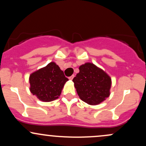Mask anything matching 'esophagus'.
<instances>
[{"label":"esophagus","mask_w":146,"mask_h":146,"mask_svg":"<svg viewBox=\"0 0 146 146\" xmlns=\"http://www.w3.org/2000/svg\"><path fill=\"white\" fill-rule=\"evenodd\" d=\"M73 78H74V75H71V77H69V78H68V79H69V80H72L73 79Z\"/></svg>","instance_id":"34e87169"}]
</instances>
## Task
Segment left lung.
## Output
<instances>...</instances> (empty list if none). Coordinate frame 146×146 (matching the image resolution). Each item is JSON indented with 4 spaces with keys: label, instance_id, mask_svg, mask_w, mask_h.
Masks as SVG:
<instances>
[{
    "label": "left lung",
    "instance_id": "1",
    "mask_svg": "<svg viewBox=\"0 0 146 146\" xmlns=\"http://www.w3.org/2000/svg\"><path fill=\"white\" fill-rule=\"evenodd\" d=\"M80 72L73 78L75 88L83 102L98 105L110 96V77L94 64L87 62L79 67Z\"/></svg>",
    "mask_w": 146,
    "mask_h": 146
}]
</instances>
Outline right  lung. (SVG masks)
<instances>
[{"mask_svg": "<svg viewBox=\"0 0 146 146\" xmlns=\"http://www.w3.org/2000/svg\"><path fill=\"white\" fill-rule=\"evenodd\" d=\"M68 80L54 62L31 73L29 90L42 102H52L59 98L65 83Z\"/></svg>", "mask_w": 146, "mask_h": 146, "instance_id": "right-lung-1", "label": "right lung"}]
</instances>
